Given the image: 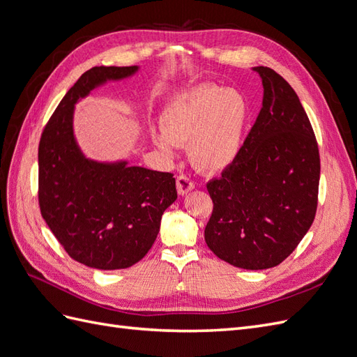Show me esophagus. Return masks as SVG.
I'll return each mask as SVG.
<instances>
[{
    "label": "esophagus",
    "mask_w": 357,
    "mask_h": 357,
    "mask_svg": "<svg viewBox=\"0 0 357 357\" xmlns=\"http://www.w3.org/2000/svg\"><path fill=\"white\" fill-rule=\"evenodd\" d=\"M176 186L178 195H186V193L195 189V183H193L188 176H178L176 180Z\"/></svg>",
    "instance_id": "obj_1"
}]
</instances>
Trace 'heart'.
I'll use <instances>...</instances> for the list:
<instances>
[{"label": "heart", "instance_id": "1", "mask_svg": "<svg viewBox=\"0 0 357 357\" xmlns=\"http://www.w3.org/2000/svg\"><path fill=\"white\" fill-rule=\"evenodd\" d=\"M248 121L245 96L232 88L198 84L176 95L160 116L162 131L153 142L172 156L189 143V156L199 169L219 172L238 156Z\"/></svg>", "mask_w": 357, "mask_h": 357}]
</instances>
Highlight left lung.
<instances>
[{
  "mask_svg": "<svg viewBox=\"0 0 357 357\" xmlns=\"http://www.w3.org/2000/svg\"><path fill=\"white\" fill-rule=\"evenodd\" d=\"M253 71L262 79V109L238 156L207 183L214 207L204 236L222 261L266 269L295 250L314 220L320 156L291 86L268 67Z\"/></svg>",
  "mask_w": 357,
  "mask_h": 357,
  "instance_id": "left-lung-1",
  "label": "left lung"
}]
</instances>
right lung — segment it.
<instances>
[{"label":"right lung","instance_id":"add662e5","mask_svg":"<svg viewBox=\"0 0 357 357\" xmlns=\"http://www.w3.org/2000/svg\"><path fill=\"white\" fill-rule=\"evenodd\" d=\"M137 71L132 66L83 73L43 129L38 146L43 219L74 261L107 271L142 261L156 240L162 214L177 199L171 172L129 167L128 160H93L75 142V102Z\"/></svg>","mask_w":357,"mask_h":357}]
</instances>
